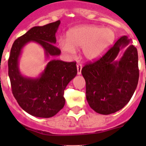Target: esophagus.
Wrapping results in <instances>:
<instances>
[{
	"mask_svg": "<svg viewBox=\"0 0 146 146\" xmlns=\"http://www.w3.org/2000/svg\"><path fill=\"white\" fill-rule=\"evenodd\" d=\"M82 64H79L77 65V74H81V71H82Z\"/></svg>",
	"mask_w": 146,
	"mask_h": 146,
	"instance_id": "esophagus-1",
	"label": "esophagus"
}]
</instances>
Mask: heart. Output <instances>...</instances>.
<instances>
[{
	"mask_svg": "<svg viewBox=\"0 0 146 146\" xmlns=\"http://www.w3.org/2000/svg\"><path fill=\"white\" fill-rule=\"evenodd\" d=\"M115 38V34L112 28L83 25L69 30L66 40H60L59 44L63 52L71 55L76 53V49L82 48L85 58L94 60L104 55Z\"/></svg>",
	"mask_w": 146,
	"mask_h": 146,
	"instance_id": "b5f03b06",
	"label": "heart"
}]
</instances>
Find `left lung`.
I'll return each mask as SVG.
<instances>
[{
  "label": "left lung",
  "mask_w": 146,
  "mask_h": 146,
  "mask_svg": "<svg viewBox=\"0 0 146 146\" xmlns=\"http://www.w3.org/2000/svg\"><path fill=\"white\" fill-rule=\"evenodd\" d=\"M126 36L118 38L113 47L97 60L89 62L82 69L86 83V99L99 114L118 111L129 102L139 80L138 54ZM128 47L119 61V50Z\"/></svg>",
  "instance_id": "obj_1"
}]
</instances>
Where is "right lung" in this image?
<instances>
[{
	"mask_svg": "<svg viewBox=\"0 0 146 146\" xmlns=\"http://www.w3.org/2000/svg\"><path fill=\"white\" fill-rule=\"evenodd\" d=\"M58 20L44 26H35L13 43L8 60L9 76L12 94L25 112L39 118H50L57 114L65 104L64 90L77 73L76 62L52 60L38 78L21 74L18 66L22 49L30 42L39 44L45 55L56 56L60 50L55 46V33L60 25Z\"/></svg>",
	"mask_w": 146,
	"mask_h": 146,
	"instance_id": "add662e5",
	"label": "right lung"
}]
</instances>
